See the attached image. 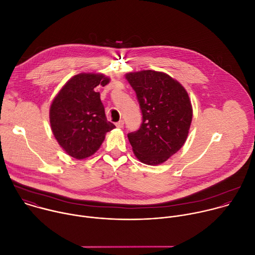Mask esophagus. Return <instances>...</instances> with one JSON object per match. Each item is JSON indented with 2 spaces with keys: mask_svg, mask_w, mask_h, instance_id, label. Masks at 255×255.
Instances as JSON below:
<instances>
[{
  "mask_svg": "<svg viewBox=\"0 0 255 255\" xmlns=\"http://www.w3.org/2000/svg\"><path fill=\"white\" fill-rule=\"evenodd\" d=\"M116 126H117V128H123V126H124V121H123V120L118 121V122L116 123Z\"/></svg>",
  "mask_w": 255,
  "mask_h": 255,
  "instance_id": "34e87169",
  "label": "esophagus"
}]
</instances>
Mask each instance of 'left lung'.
I'll list each match as a JSON object with an SVG mask.
<instances>
[{
    "mask_svg": "<svg viewBox=\"0 0 255 255\" xmlns=\"http://www.w3.org/2000/svg\"><path fill=\"white\" fill-rule=\"evenodd\" d=\"M126 79L136 93L142 113L140 128L128 134L135 156L143 163L166 161L185 144L193 108L185 88L161 71L129 72Z\"/></svg>",
    "mask_w": 255,
    "mask_h": 255,
    "instance_id": "left-lung-1",
    "label": "left lung"
}]
</instances>
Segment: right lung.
Segmentation results:
<instances>
[{
    "label": "right lung",
    "mask_w": 255,
    "mask_h": 255,
    "mask_svg": "<svg viewBox=\"0 0 255 255\" xmlns=\"http://www.w3.org/2000/svg\"><path fill=\"white\" fill-rule=\"evenodd\" d=\"M109 82L110 78L103 74L82 72L72 77L53 99L49 110L51 130L69 156L84 159L93 155L106 133L115 128L107 120L100 93L95 90Z\"/></svg>",
    "instance_id": "obj_1"
}]
</instances>
